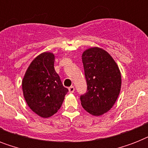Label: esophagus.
Here are the masks:
<instances>
[{"label":"esophagus","instance_id":"obj_1","mask_svg":"<svg viewBox=\"0 0 148 148\" xmlns=\"http://www.w3.org/2000/svg\"><path fill=\"white\" fill-rule=\"evenodd\" d=\"M70 93H74V86H71L69 88H68Z\"/></svg>","mask_w":148,"mask_h":148}]
</instances>
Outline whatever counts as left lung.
Returning <instances> with one entry per match:
<instances>
[{
  "instance_id": "obj_1",
  "label": "left lung",
  "mask_w": 148,
  "mask_h": 148,
  "mask_svg": "<svg viewBox=\"0 0 148 148\" xmlns=\"http://www.w3.org/2000/svg\"><path fill=\"white\" fill-rule=\"evenodd\" d=\"M87 91L81 105L88 113L100 116L114 104L121 87V75L112 57L104 50L91 47L82 54Z\"/></svg>"
}]
</instances>
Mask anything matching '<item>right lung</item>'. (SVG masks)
<instances>
[{
	"label": "right lung",
	"mask_w": 148,
	"mask_h": 148,
	"mask_svg": "<svg viewBox=\"0 0 148 148\" xmlns=\"http://www.w3.org/2000/svg\"><path fill=\"white\" fill-rule=\"evenodd\" d=\"M54 55L45 52L31 63L22 81V89L27 105L42 117L58 112L68 89L63 86L54 70Z\"/></svg>",
	"instance_id": "1"
}]
</instances>
